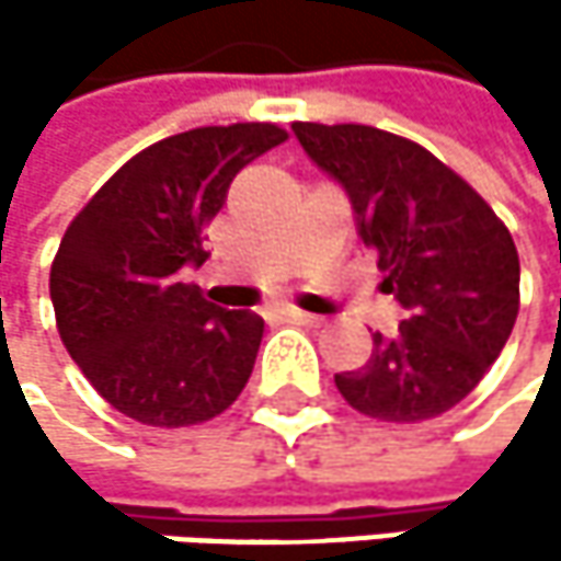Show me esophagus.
<instances>
[{"mask_svg":"<svg viewBox=\"0 0 561 561\" xmlns=\"http://www.w3.org/2000/svg\"><path fill=\"white\" fill-rule=\"evenodd\" d=\"M282 314H285V321H295V324H321L318 314H308V311H298V308H285Z\"/></svg>","mask_w":561,"mask_h":561,"instance_id":"34e87169","label":"esophagus"}]
</instances>
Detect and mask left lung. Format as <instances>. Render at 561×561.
<instances>
[{
	"label": "left lung",
	"instance_id": "8db88e82",
	"mask_svg": "<svg viewBox=\"0 0 561 561\" xmlns=\"http://www.w3.org/2000/svg\"><path fill=\"white\" fill-rule=\"evenodd\" d=\"M305 156L351 197L377 250L383 291L405 308L334 387L364 415L422 422L448 412L501 357L519 311V256L488 201L428 149L374 126L291 123Z\"/></svg>",
	"mask_w": 561,
	"mask_h": 561
}]
</instances>
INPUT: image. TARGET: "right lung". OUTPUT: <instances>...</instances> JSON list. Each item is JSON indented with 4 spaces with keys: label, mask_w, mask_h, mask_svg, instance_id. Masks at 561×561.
<instances>
[{
    "label": "right lung",
    "mask_w": 561,
    "mask_h": 561,
    "mask_svg": "<svg viewBox=\"0 0 561 561\" xmlns=\"http://www.w3.org/2000/svg\"><path fill=\"white\" fill-rule=\"evenodd\" d=\"M285 139L273 123L169 136L129 159L70 220L51 266L57 331L123 415L159 428L197 425L247 387L263 318L207 301L181 270L210 256L204 230L230 181Z\"/></svg>",
    "instance_id": "right-lung-1"
}]
</instances>
